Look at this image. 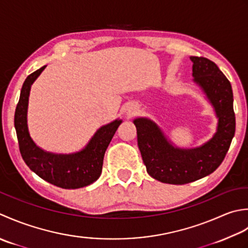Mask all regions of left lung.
Returning <instances> with one entry per match:
<instances>
[{"label":"left lung","instance_id":"obj_1","mask_svg":"<svg viewBox=\"0 0 248 248\" xmlns=\"http://www.w3.org/2000/svg\"><path fill=\"white\" fill-rule=\"evenodd\" d=\"M195 81L203 89L218 117V128L201 148L180 150L171 145L152 121L137 119L138 146L148 173L163 183L182 185L213 172L223 163L235 133L233 93L230 81L206 58L190 57Z\"/></svg>","mask_w":248,"mask_h":248}]
</instances>
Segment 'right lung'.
Instances as JSON below:
<instances>
[{
    "mask_svg": "<svg viewBox=\"0 0 248 248\" xmlns=\"http://www.w3.org/2000/svg\"><path fill=\"white\" fill-rule=\"evenodd\" d=\"M45 67L46 66L35 70L25 79L15 111V128L20 153L29 168L49 183L66 189L84 187L92 184L100 176L105 152L122 121L115 120L114 122L99 128L87 148L79 153L58 155L39 149L30 137L27 110L30 89Z\"/></svg>",
    "mask_w": 248,
    "mask_h": 248,
    "instance_id": "add662e5",
    "label": "right lung"
}]
</instances>
